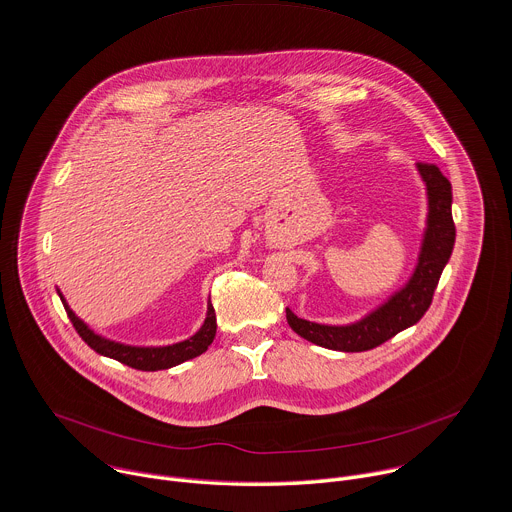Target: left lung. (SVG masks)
Returning <instances> with one entry per match:
<instances>
[{"label":"left lung","instance_id":"left-lung-1","mask_svg":"<svg viewBox=\"0 0 512 512\" xmlns=\"http://www.w3.org/2000/svg\"><path fill=\"white\" fill-rule=\"evenodd\" d=\"M416 168L426 185L428 215L418 263L412 277L378 309L348 325L313 323L297 317L287 307V323L307 342L337 352L374 350L402 329L418 323L430 307L434 289L452 255L456 239V227L452 221V187L436 164L418 162Z\"/></svg>","mask_w":512,"mask_h":512}]
</instances>
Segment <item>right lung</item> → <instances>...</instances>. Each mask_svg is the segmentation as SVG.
I'll return each mask as SVG.
<instances>
[{
	"mask_svg": "<svg viewBox=\"0 0 512 512\" xmlns=\"http://www.w3.org/2000/svg\"><path fill=\"white\" fill-rule=\"evenodd\" d=\"M60 293V291H58ZM60 299L66 307V313L72 321V325L76 327L78 335L84 339V342L100 356L112 358L124 366H130L134 370H142V372H156V370H168L173 366H179L187 360H193L197 356H201L203 352H207V348L213 344L215 333H217V315L213 309V303L207 305V317L205 323L201 325V329L185 339V342L173 344V346H162V348H136V346H126V344H118L112 342V339H106L98 333H94L80 317H76V313L68 307L66 299L60 293Z\"/></svg>",
	"mask_w": 512,
	"mask_h": 512,
	"instance_id": "right-lung-1",
	"label": "right lung"
}]
</instances>
